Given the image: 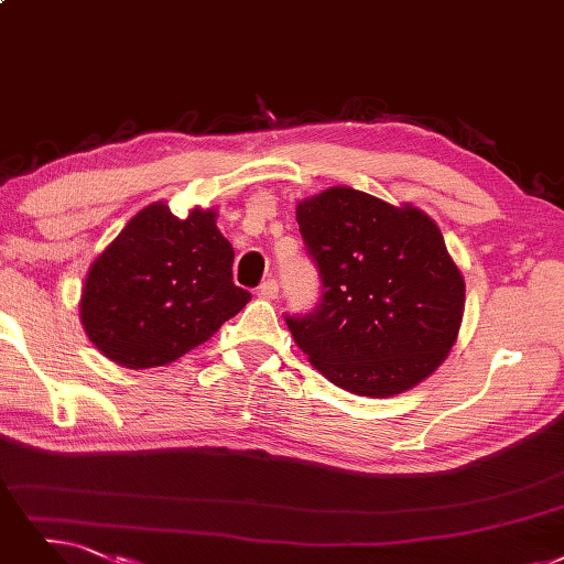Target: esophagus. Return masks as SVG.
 <instances>
[{
    "instance_id": "34e87169",
    "label": "esophagus",
    "mask_w": 564,
    "mask_h": 564,
    "mask_svg": "<svg viewBox=\"0 0 564 564\" xmlns=\"http://www.w3.org/2000/svg\"><path fill=\"white\" fill-rule=\"evenodd\" d=\"M278 294H280V284L275 280H265L257 289V296L263 299V301H275Z\"/></svg>"
}]
</instances>
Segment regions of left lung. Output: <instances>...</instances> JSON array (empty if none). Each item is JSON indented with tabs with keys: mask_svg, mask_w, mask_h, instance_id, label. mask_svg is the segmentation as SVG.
Wrapping results in <instances>:
<instances>
[{
	"mask_svg": "<svg viewBox=\"0 0 564 564\" xmlns=\"http://www.w3.org/2000/svg\"><path fill=\"white\" fill-rule=\"evenodd\" d=\"M296 221L322 299L284 319L310 364L335 387L370 398L433 375L465 310V280L437 224L410 204L395 208L351 187L301 200Z\"/></svg>",
	"mask_w": 564,
	"mask_h": 564,
	"instance_id": "1",
	"label": "left lung"
}]
</instances>
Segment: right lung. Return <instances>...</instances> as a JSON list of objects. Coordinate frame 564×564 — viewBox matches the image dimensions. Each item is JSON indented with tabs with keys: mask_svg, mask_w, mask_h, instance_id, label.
Here are the masks:
<instances>
[{
	"mask_svg": "<svg viewBox=\"0 0 564 564\" xmlns=\"http://www.w3.org/2000/svg\"><path fill=\"white\" fill-rule=\"evenodd\" d=\"M215 217L194 208L177 219L156 200L89 265L80 322L106 358L131 370L166 366L250 303L234 284V247Z\"/></svg>",
	"mask_w": 564,
	"mask_h": 564,
	"instance_id": "1",
	"label": "right lung"
}]
</instances>
